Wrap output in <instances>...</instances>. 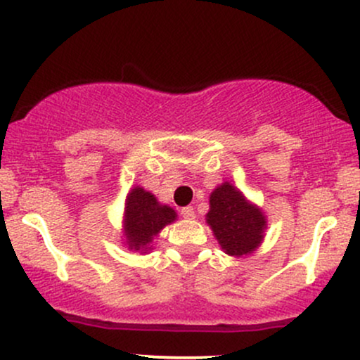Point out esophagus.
Listing matches in <instances>:
<instances>
[{
	"label": "esophagus",
	"mask_w": 360,
	"mask_h": 360,
	"mask_svg": "<svg viewBox=\"0 0 360 360\" xmlns=\"http://www.w3.org/2000/svg\"><path fill=\"white\" fill-rule=\"evenodd\" d=\"M181 217L186 218V220H193L194 218V208L193 206H184V208H181Z\"/></svg>",
	"instance_id": "obj_1"
}]
</instances>
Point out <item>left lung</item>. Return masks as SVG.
I'll list each match as a JSON object with an SVG mask.
<instances>
[{
	"label": "left lung",
	"instance_id": "8db88e82",
	"mask_svg": "<svg viewBox=\"0 0 360 360\" xmlns=\"http://www.w3.org/2000/svg\"><path fill=\"white\" fill-rule=\"evenodd\" d=\"M206 221L212 226L221 249L230 255L250 254L262 240L266 218L259 208L249 205L240 191L223 183L210 196Z\"/></svg>",
	"mask_w": 360,
	"mask_h": 360
}]
</instances>
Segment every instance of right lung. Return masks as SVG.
I'll list each match as a JSON object with an SVG mask.
<instances>
[{
	"label": "right lung",
	"mask_w": 360,
	"mask_h": 360,
	"mask_svg": "<svg viewBox=\"0 0 360 360\" xmlns=\"http://www.w3.org/2000/svg\"><path fill=\"white\" fill-rule=\"evenodd\" d=\"M176 220V212L159 205L152 193L134 188L125 205V235L128 249H148V243L164 226Z\"/></svg>",
	"instance_id": "add662e5"
}]
</instances>
